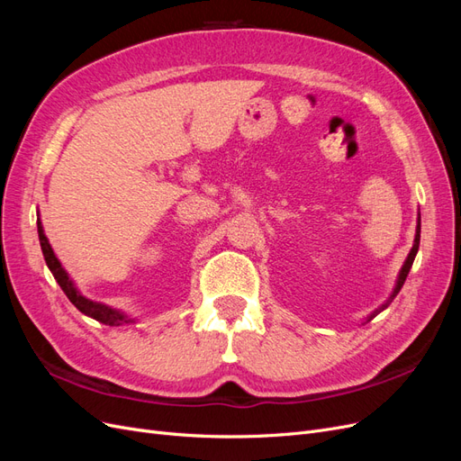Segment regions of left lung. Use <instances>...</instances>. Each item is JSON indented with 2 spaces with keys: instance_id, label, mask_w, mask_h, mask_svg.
<instances>
[{
  "instance_id": "left-lung-1",
  "label": "left lung",
  "mask_w": 461,
  "mask_h": 461,
  "mask_svg": "<svg viewBox=\"0 0 461 461\" xmlns=\"http://www.w3.org/2000/svg\"><path fill=\"white\" fill-rule=\"evenodd\" d=\"M420 239H421V217L417 219V229H415V240H413V248H411V252L408 254V258H406V261H403V265H402V269H400V275H398V281H396V286H394V292L393 294H390V298H388V302L383 305V308H379L376 310L375 313H371L369 315V319L367 321H371L376 313L379 312H383L386 305L394 300V296L398 294L400 292V288L403 286V283H406V276H408V273H410V269H411V265H413V259H415V256H417V249H420Z\"/></svg>"
}]
</instances>
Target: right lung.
<instances>
[{
  "instance_id": "1",
  "label": "right lung",
  "mask_w": 461,
  "mask_h": 461,
  "mask_svg": "<svg viewBox=\"0 0 461 461\" xmlns=\"http://www.w3.org/2000/svg\"><path fill=\"white\" fill-rule=\"evenodd\" d=\"M38 239H40V246H41V254H44V259L48 263L51 275L55 276V281H58V285L61 286V290L65 292L67 298L75 303V308L78 312H82V313L95 319V321H100V323H104V325H109V327H119V325H124V323H131L132 319H129L122 312L109 308V305L100 303V302H92V300H88V298L80 294L78 288L71 281V276L67 275V271L61 267L59 259L55 258L40 219H38Z\"/></svg>"
}]
</instances>
